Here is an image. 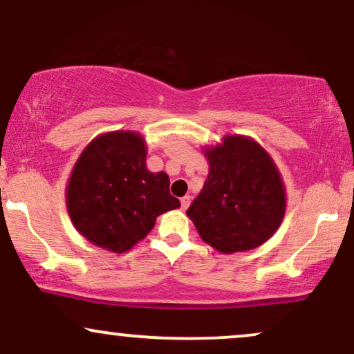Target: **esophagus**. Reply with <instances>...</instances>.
I'll return each instance as SVG.
<instances>
[{
  "instance_id": "esophagus-1",
  "label": "esophagus",
  "mask_w": 354,
  "mask_h": 354,
  "mask_svg": "<svg viewBox=\"0 0 354 354\" xmlns=\"http://www.w3.org/2000/svg\"><path fill=\"white\" fill-rule=\"evenodd\" d=\"M190 201H192V197H190V195H185V197H182V198H180L182 210H187V207L190 205Z\"/></svg>"
}]
</instances>
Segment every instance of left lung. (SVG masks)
<instances>
[{"instance_id":"obj_1","label":"left lung","mask_w":354,"mask_h":354,"mask_svg":"<svg viewBox=\"0 0 354 354\" xmlns=\"http://www.w3.org/2000/svg\"><path fill=\"white\" fill-rule=\"evenodd\" d=\"M202 151L209 177L187 210L201 239L220 253L263 245L286 210L285 184L275 162L255 139L239 134Z\"/></svg>"}]
</instances>
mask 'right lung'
Masks as SVG:
<instances>
[{
  "label": "right lung",
  "mask_w": 354,
  "mask_h": 354,
  "mask_svg": "<svg viewBox=\"0 0 354 354\" xmlns=\"http://www.w3.org/2000/svg\"><path fill=\"white\" fill-rule=\"evenodd\" d=\"M147 144L139 132L112 131L86 145L66 187V209L76 230L95 247L131 250L156 218L178 209L165 172L145 165Z\"/></svg>",
  "instance_id": "obj_1"
}]
</instances>
